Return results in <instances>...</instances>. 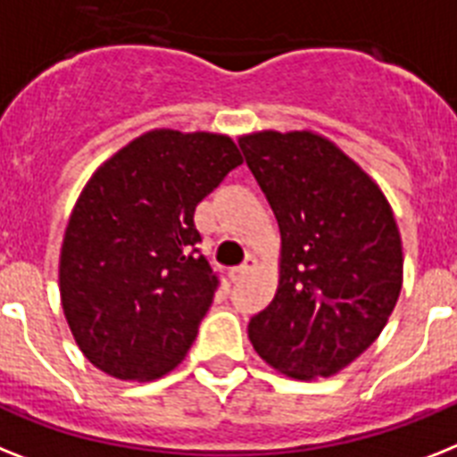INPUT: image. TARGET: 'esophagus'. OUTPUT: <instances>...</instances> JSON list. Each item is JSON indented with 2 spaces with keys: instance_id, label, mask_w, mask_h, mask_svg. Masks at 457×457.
<instances>
[{
  "instance_id": "esophagus-1",
  "label": "esophagus",
  "mask_w": 457,
  "mask_h": 457,
  "mask_svg": "<svg viewBox=\"0 0 457 457\" xmlns=\"http://www.w3.org/2000/svg\"><path fill=\"white\" fill-rule=\"evenodd\" d=\"M254 266H256V259H254V256H252V254H247V256H245V262L240 263L237 269L231 270V278H233V280H236V282H237V280H243L245 275L250 273V270L254 269Z\"/></svg>"
}]
</instances>
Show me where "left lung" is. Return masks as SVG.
<instances>
[{
    "label": "left lung",
    "mask_w": 457,
    "mask_h": 457,
    "mask_svg": "<svg viewBox=\"0 0 457 457\" xmlns=\"http://www.w3.org/2000/svg\"><path fill=\"white\" fill-rule=\"evenodd\" d=\"M282 236L280 287L247 334L263 361L311 380L348 367L402 292V237L371 177L312 133L240 137Z\"/></svg>",
    "instance_id": "obj_1"
}]
</instances>
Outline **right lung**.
I'll return each instance as SVG.
<instances>
[{
	"instance_id": "add662e5",
	"label": "right lung",
	"mask_w": 457,
	"mask_h": 457,
	"mask_svg": "<svg viewBox=\"0 0 457 457\" xmlns=\"http://www.w3.org/2000/svg\"><path fill=\"white\" fill-rule=\"evenodd\" d=\"M240 163L231 137L154 130L90 177L62 240L60 299L97 369L149 380L184 360L221 285L195 205Z\"/></svg>"
}]
</instances>
